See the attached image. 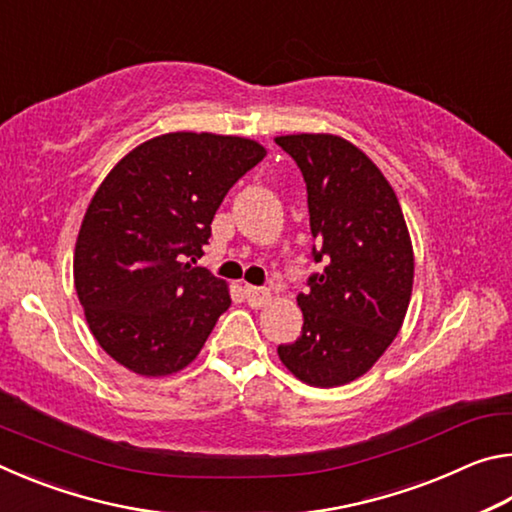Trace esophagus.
I'll return each mask as SVG.
<instances>
[{
  "label": "esophagus",
  "instance_id": "esophagus-1",
  "mask_svg": "<svg viewBox=\"0 0 512 512\" xmlns=\"http://www.w3.org/2000/svg\"><path fill=\"white\" fill-rule=\"evenodd\" d=\"M244 293H246V300L250 307H264L266 302L271 300V291L264 287H253V284H246Z\"/></svg>",
  "mask_w": 512,
  "mask_h": 512
}]
</instances>
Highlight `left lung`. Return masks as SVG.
Wrapping results in <instances>:
<instances>
[{
  "instance_id": "8db88e82",
  "label": "left lung",
  "mask_w": 512,
  "mask_h": 512,
  "mask_svg": "<svg viewBox=\"0 0 512 512\" xmlns=\"http://www.w3.org/2000/svg\"><path fill=\"white\" fill-rule=\"evenodd\" d=\"M307 183L316 244L298 293L302 332L277 354L311 386L348 384L372 368L400 332L413 289V248L402 207L366 153L336 135L275 137Z\"/></svg>"
}]
</instances>
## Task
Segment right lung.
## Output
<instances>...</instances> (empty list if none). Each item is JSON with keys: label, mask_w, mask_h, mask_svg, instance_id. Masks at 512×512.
Wrapping results in <instances>:
<instances>
[{"label": "right lung", "mask_w": 512, "mask_h": 512, "mask_svg": "<svg viewBox=\"0 0 512 512\" xmlns=\"http://www.w3.org/2000/svg\"><path fill=\"white\" fill-rule=\"evenodd\" d=\"M264 146L212 133H169L108 173L85 212L74 284L94 339L137 375L196 359L230 293L203 266L212 219Z\"/></svg>", "instance_id": "1"}]
</instances>
